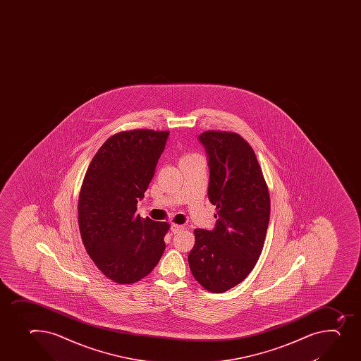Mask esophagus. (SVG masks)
I'll list each match as a JSON object with an SVG mask.
<instances>
[{
	"mask_svg": "<svg viewBox=\"0 0 361 361\" xmlns=\"http://www.w3.org/2000/svg\"><path fill=\"white\" fill-rule=\"evenodd\" d=\"M171 228L173 233L183 232V229H186L185 228V226L178 225V224H171Z\"/></svg>",
	"mask_w": 361,
	"mask_h": 361,
	"instance_id": "34e87169",
	"label": "esophagus"
}]
</instances>
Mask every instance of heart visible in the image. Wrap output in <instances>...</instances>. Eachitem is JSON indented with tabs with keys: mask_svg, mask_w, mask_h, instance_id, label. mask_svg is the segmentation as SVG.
Segmentation results:
<instances>
[{
	"mask_svg": "<svg viewBox=\"0 0 361 361\" xmlns=\"http://www.w3.org/2000/svg\"><path fill=\"white\" fill-rule=\"evenodd\" d=\"M200 157V155H197V153H185L183 157H181V160L180 161L192 160V159H195V157Z\"/></svg>",
	"mask_w": 361,
	"mask_h": 361,
	"instance_id": "heart-1",
	"label": "heart"
}]
</instances>
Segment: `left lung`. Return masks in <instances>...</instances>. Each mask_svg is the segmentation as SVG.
Segmentation results:
<instances>
[{"label":"left lung","mask_w":361,"mask_h":361,"mask_svg":"<svg viewBox=\"0 0 361 361\" xmlns=\"http://www.w3.org/2000/svg\"><path fill=\"white\" fill-rule=\"evenodd\" d=\"M199 140L207 150L208 199L216 207V225L194 231L188 262L204 289L224 293L243 281L260 257L271 197L257 155L243 136L207 130Z\"/></svg>","instance_id":"left-lung-1"}]
</instances>
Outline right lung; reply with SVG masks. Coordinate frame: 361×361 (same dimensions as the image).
I'll return each instance as SVG.
<instances>
[{
	"instance_id": "right-lung-1",
	"label": "right lung",
	"mask_w": 361,
	"mask_h": 361,
	"mask_svg": "<svg viewBox=\"0 0 361 361\" xmlns=\"http://www.w3.org/2000/svg\"><path fill=\"white\" fill-rule=\"evenodd\" d=\"M168 135L152 129L116 133L97 150L83 178L78 202L82 243L95 266L116 283L145 278L164 254L171 226L135 212Z\"/></svg>"
}]
</instances>
